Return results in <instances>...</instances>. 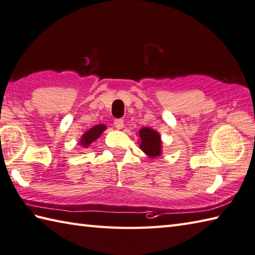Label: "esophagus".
<instances>
[{
    "instance_id": "esophagus-1",
    "label": "esophagus",
    "mask_w": 255,
    "mask_h": 255,
    "mask_svg": "<svg viewBox=\"0 0 255 255\" xmlns=\"http://www.w3.org/2000/svg\"><path fill=\"white\" fill-rule=\"evenodd\" d=\"M114 127L118 129H121L124 127V122L122 119H117V120H114Z\"/></svg>"
}]
</instances>
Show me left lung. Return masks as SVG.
<instances>
[{"instance_id":"1","label":"left lung","mask_w":255,"mask_h":255,"mask_svg":"<svg viewBox=\"0 0 255 255\" xmlns=\"http://www.w3.org/2000/svg\"><path fill=\"white\" fill-rule=\"evenodd\" d=\"M141 144L139 147L149 157H156L162 154V139L158 132L150 128H142L139 129Z\"/></svg>"}]
</instances>
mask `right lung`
<instances>
[{
  "label": "right lung",
  "mask_w": 255,
  "mask_h": 255,
  "mask_svg": "<svg viewBox=\"0 0 255 255\" xmlns=\"http://www.w3.org/2000/svg\"><path fill=\"white\" fill-rule=\"evenodd\" d=\"M107 128V127L105 124H98V126L91 128L90 129H88V131L82 135L81 138H80V145L82 147H88L89 145L95 142L96 139L100 136L102 134V132L105 131Z\"/></svg>",
  "instance_id": "right-lung-1"
}]
</instances>
